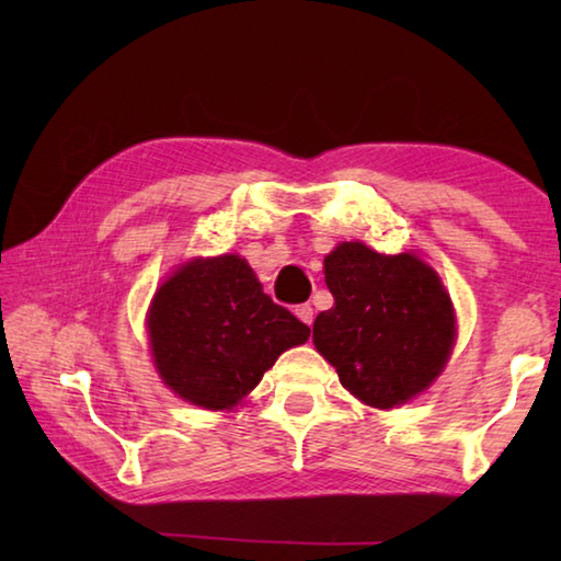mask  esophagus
I'll return each instance as SVG.
<instances>
[{"instance_id": "1", "label": "esophagus", "mask_w": 561, "mask_h": 561, "mask_svg": "<svg viewBox=\"0 0 561 561\" xmlns=\"http://www.w3.org/2000/svg\"><path fill=\"white\" fill-rule=\"evenodd\" d=\"M294 314H297L307 327H311V321H314V309H311L309 304H299V307L294 309Z\"/></svg>"}]
</instances>
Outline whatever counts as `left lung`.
<instances>
[{
	"label": "left lung",
	"mask_w": 561,
	"mask_h": 561,
	"mask_svg": "<svg viewBox=\"0 0 561 561\" xmlns=\"http://www.w3.org/2000/svg\"><path fill=\"white\" fill-rule=\"evenodd\" d=\"M324 279L334 307L317 317L314 346L348 393L386 411L440 376L458 336L455 309L417 254L341 242L327 254Z\"/></svg>",
	"instance_id": "8db88e82"
}]
</instances>
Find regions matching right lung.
Here are the masks:
<instances>
[{"label":"right lung","mask_w":561,"mask_h":561,"mask_svg":"<svg viewBox=\"0 0 561 561\" xmlns=\"http://www.w3.org/2000/svg\"><path fill=\"white\" fill-rule=\"evenodd\" d=\"M150 354L163 383L207 411H232L309 327L262 291L237 254L197 257L160 284L148 309Z\"/></svg>","instance_id":"right-lung-1"}]
</instances>
